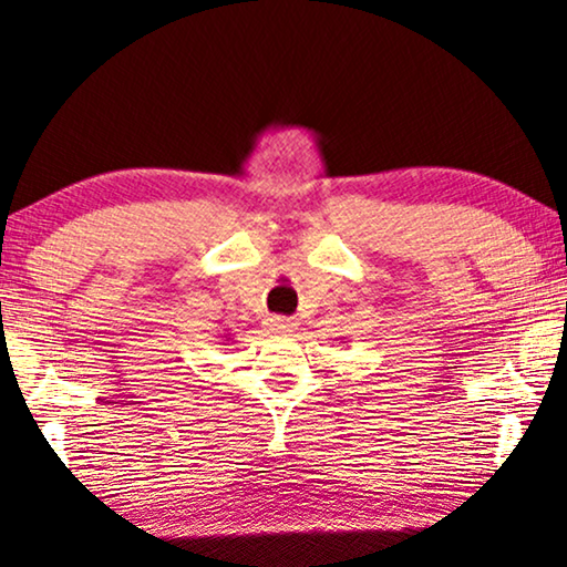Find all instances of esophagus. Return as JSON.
<instances>
[{
	"label": "esophagus",
	"mask_w": 567,
	"mask_h": 567,
	"mask_svg": "<svg viewBox=\"0 0 567 567\" xmlns=\"http://www.w3.org/2000/svg\"><path fill=\"white\" fill-rule=\"evenodd\" d=\"M269 327L275 329V332H285V334H288V332H292V329H296V321L285 319V317H271V319H269Z\"/></svg>",
	"instance_id": "esophagus-1"
}]
</instances>
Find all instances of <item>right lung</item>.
<instances>
[{
    "mask_svg": "<svg viewBox=\"0 0 567 567\" xmlns=\"http://www.w3.org/2000/svg\"><path fill=\"white\" fill-rule=\"evenodd\" d=\"M227 340H230V337H227Z\"/></svg>",
    "mask_w": 567,
    "mask_h": 567,
    "instance_id": "obj_1",
    "label": "right lung"
}]
</instances>
